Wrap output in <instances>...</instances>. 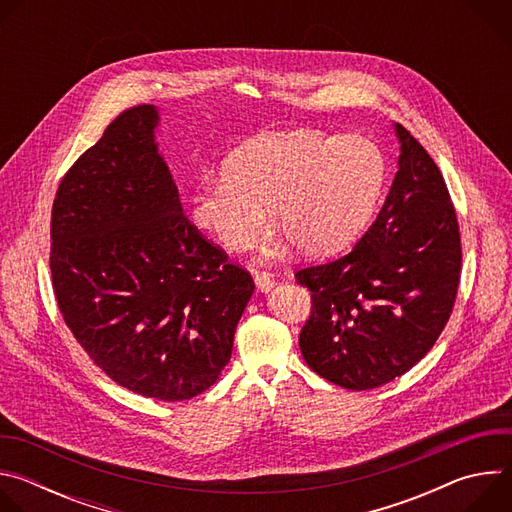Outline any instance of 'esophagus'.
Masks as SVG:
<instances>
[{"instance_id":"esophagus-1","label":"esophagus","mask_w":512,"mask_h":512,"mask_svg":"<svg viewBox=\"0 0 512 512\" xmlns=\"http://www.w3.org/2000/svg\"><path fill=\"white\" fill-rule=\"evenodd\" d=\"M255 285L259 291H269L275 285V277L269 271H255Z\"/></svg>"}]
</instances>
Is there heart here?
<instances>
[{
  "label": "heart",
  "instance_id": "b5f03b06",
  "mask_svg": "<svg viewBox=\"0 0 512 512\" xmlns=\"http://www.w3.org/2000/svg\"><path fill=\"white\" fill-rule=\"evenodd\" d=\"M379 145L360 135L312 129L261 133L221 164V178L188 202L192 225L229 253L253 249L271 221L298 251L320 255L348 245L385 188Z\"/></svg>",
  "mask_w": 512,
  "mask_h": 512
}]
</instances>
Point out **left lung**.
Listing matches in <instances>:
<instances>
[{
    "instance_id": "1",
    "label": "left lung",
    "mask_w": 512,
    "mask_h": 512,
    "mask_svg": "<svg viewBox=\"0 0 512 512\" xmlns=\"http://www.w3.org/2000/svg\"><path fill=\"white\" fill-rule=\"evenodd\" d=\"M395 129L399 172L377 221L350 253L296 273L312 291L300 350L314 373L350 391L415 367L448 324L460 285V227L444 176L403 125Z\"/></svg>"
}]
</instances>
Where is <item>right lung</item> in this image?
<instances>
[{
    "instance_id": "obj_1",
    "label": "right lung",
    "mask_w": 512,
    "mask_h": 512,
    "mask_svg": "<svg viewBox=\"0 0 512 512\" xmlns=\"http://www.w3.org/2000/svg\"><path fill=\"white\" fill-rule=\"evenodd\" d=\"M154 105L121 111L64 174L50 271L72 336L117 385L158 401L212 387L255 289L182 212Z\"/></svg>"
}]
</instances>
